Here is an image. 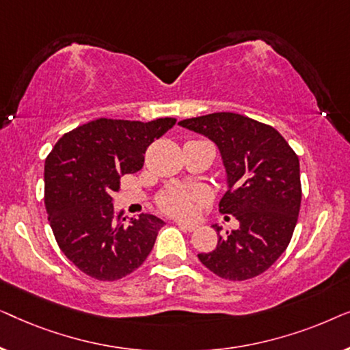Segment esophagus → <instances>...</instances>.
<instances>
[{
  "instance_id": "1",
  "label": "esophagus",
  "mask_w": 350,
  "mask_h": 350,
  "mask_svg": "<svg viewBox=\"0 0 350 350\" xmlns=\"http://www.w3.org/2000/svg\"><path fill=\"white\" fill-rule=\"evenodd\" d=\"M176 224H178L180 229H183V231H186V232H193V231H196V229H198V224H194V223L176 221Z\"/></svg>"
}]
</instances>
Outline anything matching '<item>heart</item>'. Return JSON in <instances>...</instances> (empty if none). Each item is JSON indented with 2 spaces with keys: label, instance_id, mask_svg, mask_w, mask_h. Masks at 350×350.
Returning a JSON list of instances; mask_svg holds the SVG:
<instances>
[{
  "label": "heart",
  "instance_id": "1",
  "mask_svg": "<svg viewBox=\"0 0 350 350\" xmlns=\"http://www.w3.org/2000/svg\"><path fill=\"white\" fill-rule=\"evenodd\" d=\"M202 194L191 188H167L159 194V205L167 213L175 217H191L196 205L202 202Z\"/></svg>",
  "mask_w": 350,
  "mask_h": 350
}]
</instances>
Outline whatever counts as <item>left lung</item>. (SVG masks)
Segmentation results:
<instances>
[{
    "mask_svg": "<svg viewBox=\"0 0 350 350\" xmlns=\"http://www.w3.org/2000/svg\"><path fill=\"white\" fill-rule=\"evenodd\" d=\"M181 127L208 137L226 169L228 191L219 212L239 228L219 236L202 265L226 280H247L274 265L288 247L301 207L299 159L274 127L237 113L183 119Z\"/></svg>",
    "mask_w": 350,
    "mask_h": 350,
    "instance_id": "8db88e82",
    "label": "left lung"
}]
</instances>
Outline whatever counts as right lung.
Here are the masks:
<instances>
[{
  "label": "right lung",
  "mask_w": 350,
  "mask_h": 350,
  "mask_svg": "<svg viewBox=\"0 0 350 350\" xmlns=\"http://www.w3.org/2000/svg\"><path fill=\"white\" fill-rule=\"evenodd\" d=\"M176 119L100 118L65 133L44 164V204L65 256L97 280H119L138 269L154 247L161 218L116 215L111 196L121 178L143 167L148 146Z\"/></svg>",
  "instance_id": "right-lung-1"
}]
</instances>
